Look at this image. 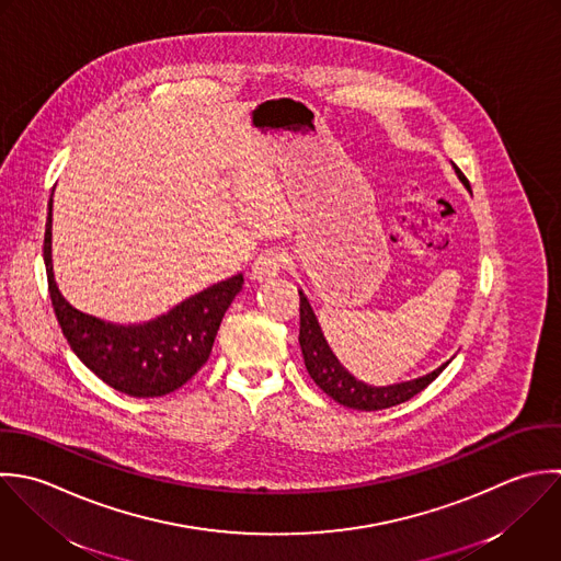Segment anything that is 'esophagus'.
Wrapping results in <instances>:
<instances>
[{
    "label": "esophagus",
    "instance_id": "34e87169",
    "mask_svg": "<svg viewBox=\"0 0 561 561\" xmlns=\"http://www.w3.org/2000/svg\"><path fill=\"white\" fill-rule=\"evenodd\" d=\"M284 264H286V253L282 249H266L255 257V262L251 266V277L257 282H266V279L279 275Z\"/></svg>",
    "mask_w": 561,
    "mask_h": 561
}]
</instances>
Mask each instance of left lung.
<instances>
[{"label":"left lung","mask_w":561,"mask_h":561,"mask_svg":"<svg viewBox=\"0 0 561 561\" xmlns=\"http://www.w3.org/2000/svg\"><path fill=\"white\" fill-rule=\"evenodd\" d=\"M455 172L463 181V185L470 190L466 176L461 174V170L457 165H455ZM299 317H301L299 345H301L304 363H306V369H308L310 378L317 382V387L323 393H328L332 400H336L339 404H343L347 409L380 411V409L402 404V402L411 400L413 396H417L420 391H424L453 360L450 358L448 363L433 369L431 374L413 378V380H404V382H396V385H387V387L367 385L341 365V360L336 358V354L328 345V341L323 336V330L319 325V319H317L308 297L304 295V290H299Z\"/></svg>","instance_id":"1"}]
</instances>
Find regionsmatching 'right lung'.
I'll return each mask as SVG.
<instances>
[{
  "label": "right lung",
  "mask_w": 561,
  "mask_h": 561,
  "mask_svg": "<svg viewBox=\"0 0 561 561\" xmlns=\"http://www.w3.org/2000/svg\"><path fill=\"white\" fill-rule=\"evenodd\" d=\"M43 260L58 325L87 369L130 398H161L183 387L209 358L220 321L242 290V273L218 282L165 314L119 325L76 310L58 290L51 268V198Z\"/></svg>",
  "instance_id": "1"
}]
</instances>
